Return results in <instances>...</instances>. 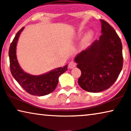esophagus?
Returning <instances> with one entry per match:
<instances>
[{
    "label": "esophagus",
    "instance_id": "34e87169",
    "mask_svg": "<svg viewBox=\"0 0 131 131\" xmlns=\"http://www.w3.org/2000/svg\"><path fill=\"white\" fill-rule=\"evenodd\" d=\"M75 66H76V63L74 62V61H71V62L69 63L68 64L69 68H70V69L74 68L75 67Z\"/></svg>",
    "mask_w": 131,
    "mask_h": 131
}]
</instances>
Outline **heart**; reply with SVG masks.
I'll list each match as a JSON object with an SVG mask.
<instances>
[{"mask_svg":"<svg viewBox=\"0 0 131 131\" xmlns=\"http://www.w3.org/2000/svg\"><path fill=\"white\" fill-rule=\"evenodd\" d=\"M92 37H93V32H92V31H88V32L84 36V37H83L82 42H81V47H82V48H85L86 47H87V46L89 45V43L91 41Z\"/></svg>","mask_w":131,"mask_h":131,"instance_id":"1","label":"heart"}]
</instances>
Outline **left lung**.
<instances>
[{
	"label": "left lung",
	"mask_w": 131,
	"mask_h": 131,
	"mask_svg": "<svg viewBox=\"0 0 131 131\" xmlns=\"http://www.w3.org/2000/svg\"><path fill=\"white\" fill-rule=\"evenodd\" d=\"M102 34L74 59L80 69L78 83L83 89L99 92L110 88L120 74L123 64L122 43L116 31L100 19Z\"/></svg>",
	"instance_id": "obj_1"
}]
</instances>
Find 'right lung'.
<instances>
[{
    "label": "right lung",
    "mask_w": 131,
    "mask_h": 131,
    "mask_svg": "<svg viewBox=\"0 0 131 131\" xmlns=\"http://www.w3.org/2000/svg\"><path fill=\"white\" fill-rule=\"evenodd\" d=\"M24 29L23 27L18 31L9 46V57L11 74L28 93L38 96L47 95L56 89L59 76L68 70V67L66 65L63 68H58L40 75H31L24 72L19 66L16 57V45L20 34Z\"/></svg>",
    "instance_id": "right-lung-1"
}]
</instances>
